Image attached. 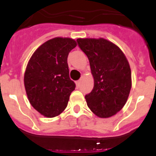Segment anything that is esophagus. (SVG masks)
<instances>
[{
	"mask_svg": "<svg viewBox=\"0 0 156 156\" xmlns=\"http://www.w3.org/2000/svg\"><path fill=\"white\" fill-rule=\"evenodd\" d=\"M80 80H78V81H76V86L77 87H80Z\"/></svg>",
	"mask_w": 156,
	"mask_h": 156,
	"instance_id": "34e87169",
	"label": "esophagus"
}]
</instances>
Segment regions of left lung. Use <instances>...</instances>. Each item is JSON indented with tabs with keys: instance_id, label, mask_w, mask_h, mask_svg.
Listing matches in <instances>:
<instances>
[{
	"instance_id": "1",
	"label": "left lung",
	"mask_w": 156,
	"mask_h": 156,
	"mask_svg": "<svg viewBox=\"0 0 156 156\" xmlns=\"http://www.w3.org/2000/svg\"><path fill=\"white\" fill-rule=\"evenodd\" d=\"M87 55L94 88L85 96L88 108L100 118L115 115L126 104L131 89V70L119 47L104 38H78Z\"/></svg>"
}]
</instances>
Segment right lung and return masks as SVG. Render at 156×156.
<instances>
[{"mask_svg": "<svg viewBox=\"0 0 156 156\" xmlns=\"http://www.w3.org/2000/svg\"><path fill=\"white\" fill-rule=\"evenodd\" d=\"M76 45L72 38L55 37L41 44L29 60L24 73L25 89L30 105L44 116L60 115L75 90L67 58Z\"/></svg>", "mask_w": 156, "mask_h": 156, "instance_id": "obj_1", "label": "right lung"}]
</instances>
